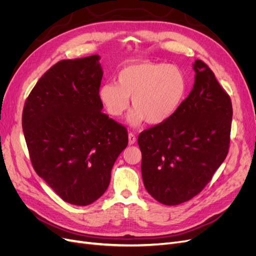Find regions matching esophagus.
I'll list each match as a JSON object with an SVG mask.
<instances>
[{
	"instance_id": "34e87169",
	"label": "esophagus",
	"mask_w": 256,
	"mask_h": 256,
	"mask_svg": "<svg viewBox=\"0 0 256 256\" xmlns=\"http://www.w3.org/2000/svg\"><path fill=\"white\" fill-rule=\"evenodd\" d=\"M136 142V136L133 133L128 134V144L132 146Z\"/></svg>"
}]
</instances>
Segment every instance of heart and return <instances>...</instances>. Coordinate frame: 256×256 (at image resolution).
Returning a JSON list of instances; mask_svg holds the SVG:
<instances>
[{"label":"heart","mask_w":256,"mask_h":256,"mask_svg":"<svg viewBox=\"0 0 256 256\" xmlns=\"http://www.w3.org/2000/svg\"><path fill=\"white\" fill-rule=\"evenodd\" d=\"M188 90V80L178 66L157 62H136L122 68L116 84H104L98 98L112 117H121L130 106L134 110L128 123L139 126L146 120L160 124L182 106Z\"/></svg>","instance_id":"1"}]
</instances>
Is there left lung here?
I'll list each match as a JSON object with an SVG mask.
<instances>
[{
	"label": "left lung",
	"mask_w": 256,
	"mask_h": 256,
	"mask_svg": "<svg viewBox=\"0 0 256 256\" xmlns=\"http://www.w3.org/2000/svg\"><path fill=\"white\" fill-rule=\"evenodd\" d=\"M193 88L174 116L138 137L146 190L166 206L180 204L200 193L229 150V94L202 60L193 63Z\"/></svg>",
	"instance_id": "left-lung-1"
}]
</instances>
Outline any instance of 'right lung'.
I'll use <instances>...</instances> for the list:
<instances>
[{"mask_svg":"<svg viewBox=\"0 0 256 256\" xmlns=\"http://www.w3.org/2000/svg\"><path fill=\"white\" fill-rule=\"evenodd\" d=\"M100 56L62 60L26 99L22 128L32 166L66 202L88 206L106 191L126 128L108 118L98 92Z\"/></svg>","mask_w":256,"mask_h":256,"instance_id":"1","label":"right lung"}]
</instances>
